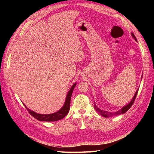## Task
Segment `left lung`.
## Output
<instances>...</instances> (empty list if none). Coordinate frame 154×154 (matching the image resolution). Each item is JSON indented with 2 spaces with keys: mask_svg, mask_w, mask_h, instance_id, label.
Listing matches in <instances>:
<instances>
[{
  "mask_svg": "<svg viewBox=\"0 0 154 154\" xmlns=\"http://www.w3.org/2000/svg\"><path fill=\"white\" fill-rule=\"evenodd\" d=\"M131 35H132V37L134 39V40L137 42V39L135 37L134 34L133 33H131ZM142 76H143V74L142 75ZM141 78V79H142ZM138 89L136 91V93L134 94V95L132 99L131 100V101L128 103L126 105H125L124 106H123L122 109H120L119 110H117L116 111V112H108V111H106V110H101L99 108H98L97 106L95 104H94V109H95V110L97 111L98 112H99L101 116H103V117H105V118H109V117H112V116H118V115H120V114H124L125 113L126 111L128 110L130 107L132 106V105L133 104L135 100V99H136V97L137 95V94H138Z\"/></svg>",
  "mask_w": 154,
  "mask_h": 154,
  "instance_id": "obj_1",
  "label": "left lung"
}]
</instances>
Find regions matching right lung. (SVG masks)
Instances as JSON below:
<instances>
[{
	"label": "right lung",
	"mask_w": 154,
	"mask_h": 154,
	"mask_svg": "<svg viewBox=\"0 0 154 154\" xmlns=\"http://www.w3.org/2000/svg\"><path fill=\"white\" fill-rule=\"evenodd\" d=\"M76 85L77 83H75L71 87L69 91H68L66 96V99H65V103L63 104V106L61 108L60 110H59L58 111H57V112H55L54 113L48 114H42L36 113L34 112V111L31 110L30 109H29L24 103L23 104H24L25 107L26 108V109L28 110L29 113H30L32 116L34 117L35 119H36L38 120L45 121V122H55V121L61 120L67 115L69 112V111L70 101L71 99L72 93H73L74 88L75 86H76Z\"/></svg>",
	"instance_id": "1"
}]
</instances>
